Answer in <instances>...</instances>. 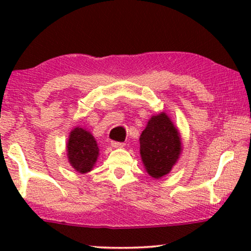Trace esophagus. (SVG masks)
Instances as JSON below:
<instances>
[{
  "mask_svg": "<svg viewBox=\"0 0 251 251\" xmlns=\"http://www.w3.org/2000/svg\"><path fill=\"white\" fill-rule=\"evenodd\" d=\"M112 147H114V149H121V147H123L126 145L125 143H120V142H112L111 143Z\"/></svg>",
  "mask_w": 251,
  "mask_h": 251,
  "instance_id": "34e87169",
  "label": "esophagus"
}]
</instances>
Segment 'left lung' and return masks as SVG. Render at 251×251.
Listing matches in <instances>:
<instances>
[{
	"instance_id": "8db88e82",
	"label": "left lung",
	"mask_w": 251,
	"mask_h": 251,
	"mask_svg": "<svg viewBox=\"0 0 251 251\" xmlns=\"http://www.w3.org/2000/svg\"><path fill=\"white\" fill-rule=\"evenodd\" d=\"M140 155L149 175L161 178L169 174L181 152L178 130L166 113L152 116L139 138Z\"/></svg>"
}]
</instances>
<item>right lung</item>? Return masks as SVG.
<instances>
[{
  "label": "right lung",
  "mask_w": 251,
  "mask_h": 251,
  "mask_svg": "<svg viewBox=\"0 0 251 251\" xmlns=\"http://www.w3.org/2000/svg\"><path fill=\"white\" fill-rule=\"evenodd\" d=\"M97 143L89 131L82 128H75L71 132L67 143V155L72 167L81 174L92 169L98 157Z\"/></svg>",
  "instance_id": "obj_1"
}]
</instances>
